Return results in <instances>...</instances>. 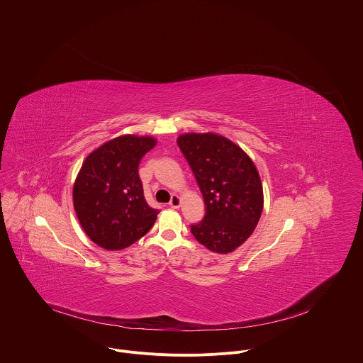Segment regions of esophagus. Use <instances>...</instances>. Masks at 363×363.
<instances>
[{"label": "esophagus", "instance_id": "obj_1", "mask_svg": "<svg viewBox=\"0 0 363 363\" xmlns=\"http://www.w3.org/2000/svg\"><path fill=\"white\" fill-rule=\"evenodd\" d=\"M180 204H182V200H180V197H179L177 194H173V196H172V200H170V203H169V206L176 209V208L180 207Z\"/></svg>", "mask_w": 363, "mask_h": 363}]
</instances>
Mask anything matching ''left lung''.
<instances>
[{
    "label": "left lung",
    "mask_w": 363,
    "mask_h": 363,
    "mask_svg": "<svg viewBox=\"0 0 363 363\" xmlns=\"http://www.w3.org/2000/svg\"><path fill=\"white\" fill-rule=\"evenodd\" d=\"M204 197L206 216L191 225L199 243L218 255L242 246L255 232L264 206L259 170L239 145L213 133L179 135Z\"/></svg>",
    "instance_id": "obj_1"
}]
</instances>
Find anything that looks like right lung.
<instances>
[{
    "label": "right lung",
    "instance_id": "obj_1",
    "mask_svg": "<svg viewBox=\"0 0 363 363\" xmlns=\"http://www.w3.org/2000/svg\"><path fill=\"white\" fill-rule=\"evenodd\" d=\"M151 135L113 138L84 160L72 189L74 209L88 238L106 250H121L148 233L157 209L150 207L138 174Z\"/></svg>",
    "mask_w": 363,
    "mask_h": 363
}]
</instances>
